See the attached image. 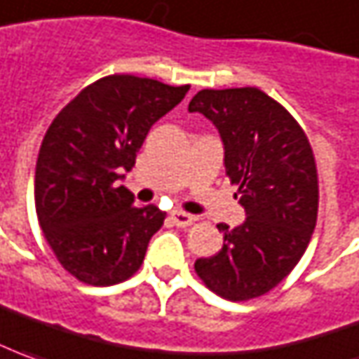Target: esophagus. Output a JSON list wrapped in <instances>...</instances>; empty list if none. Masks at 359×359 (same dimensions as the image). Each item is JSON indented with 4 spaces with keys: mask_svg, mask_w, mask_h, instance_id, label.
Wrapping results in <instances>:
<instances>
[{
    "mask_svg": "<svg viewBox=\"0 0 359 359\" xmlns=\"http://www.w3.org/2000/svg\"><path fill=\"white\" fill-rule=\"evenodd\" d=\"M170 220H172L175 226L184 228V226H190V224L194 222V216H192V214H187V212H182V210H172L170 212Z\"/></svg>",
    "mask_w": 359,
    "mask_h": 359,
    "instance_id": "34e87169",
    "label": "esophagus"
}]
</instances>
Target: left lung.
Returning a JSON list of instances; mask_svg holds the SVG:
<instances>
[{
    "mask_svg": "<svg viewBox=\"0 0 359 359\" xmlns=\"http://www.w3.org/2000/svg\"><path fill=\"white\" fill-rule=\"evenodd\" d=\"M189 111L218 129L224 167L245 222L224 233L222 250L194 263L210 291L228 301L262 297L281 283L306 250L318 212L311 143L291 114L257 88L200 90Z\"/></svg>",
    "mask_w": 359,
    "mask_h": 359,
    "instance_id": "8db88e82",
    "label": "left lung"
}]
</instances>
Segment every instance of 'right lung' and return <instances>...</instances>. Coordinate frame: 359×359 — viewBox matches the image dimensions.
<instances>
[{
    "instance_id": "right-lung-1",
    "label": "right lung",
    "mask_w": 359,
    "mask_h": 359,
    "mask_svg": "<svg viewBox=\"0 0 359 359\" xmlns=\"http://www.w3.org/2000/svg\"><path fill=\"white\" fill-rule=\"evenodd\" d=\"M189 88L131 74L100 78L46 129L35 169L36 216L60 265L78 281L108 287L141 267L165 212L135 206L119 180L135 165L149 129Z\"/></svg>"
}]
</instances>
